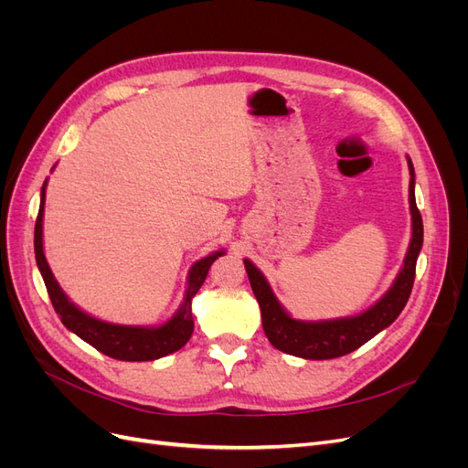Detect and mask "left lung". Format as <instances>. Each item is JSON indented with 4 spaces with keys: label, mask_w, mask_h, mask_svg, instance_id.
Masks as SVG:
<instances>
[{
    "label": "left lung",
    "mask_w": 468,
    "mask_h": 468,
    "mask_svg": "<svg viewBox=\"0 0 468 468\" xmlns=\"http://www.w3.org/2000/svg\"><path fill=\"white\" fill-rule=\"evenodd\" d=\"M408 167L410 210H412V242H410L402 271L396 277L390 291L382 296L375 306L365 310L363 314L356 318H342L330 322L292 320L277 303L271 287L267 285V281L258 271V267L244 260L251 291L256 294L261 308L263 332L273 347L303 359H335L356 351L399 318L414 287L416 261L423 242V222L416 207L414 195V165L410 158Z\"/></svg>",
    "instance_id": "obj_1"
}]
</instances>
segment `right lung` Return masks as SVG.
Listing matches in <instances>:
<instances>
[{
	"instance_id": "obj_1",
	"label": "right lung",
	"mask_w": 468,
	"mask_h": 468,
	"mask_svg": "<svg viewBox=\"0 0 468 468\" xmlns=\"http://www.w3.org/2000/svg\"><path fill=\"white\" fill-rule=\"evenodd\" d=\"M45 187L42 186L40 193V208L35 224V258L40 269V275L45 279V285L56 314H60L62 324L68 330H72L80 335L83 342L93 346L97 351L105 353V356L119 359V361H154L169 356L177 349H181L189 342L193 334V314H191V299L201 289L207 279L208 267L212 265L224 251H217L212 256L197 261L189 271V282L186 291V299H183L181 308L177 314L165 322L160 328H138V325H117L91 318L90 314L81 313L72 303L66 299V294L60 291L58 282L54 281L50 267L47 263L45 251H42V212H45Z\"/></svg>"
}]
</instances>
